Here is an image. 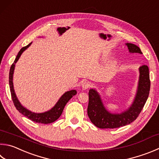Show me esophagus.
I'll return each mask as SVG.
<instances>
[{
  "label": "esophagus",
  "instance_id": "1",
  "mask_svg": "<svg viewBox=\"0 0 159 159\" xmlns=\"http://www.w3.org/2000/svg\"><path fill=\"white\" fill-rule=\"evenodd\" d=\"M90 83H89V82L88 81H84L82 83V88L83 89H88L89 87H90Z\"/></svg>",
  "mask_w": 159,
  "mask_h": 159
}]
</instances>
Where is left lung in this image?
Instances as JSON below:
<instances>
[{"label":"left lung","mask_w":159,"mask_h":159,"mask_svg":"<svg viewBox=\"0 0 159 159\" xmlns=\"http://www.w3.org/2000/svg\"><path fill=\"white\" fill-rule=\"evenodd\" d=\"M130 53H143L138 46L131 43H126ZM139 80L138 89L134 102L126 111L120 114L111 113L106 109L96 89L89 90V103L88 115L91 122L98 128L115 129L126 126L134 122L140 113L149 97L150 90V80L149 68L143 65L139 68Z\"/></svg>","instance_id":"obj_1"}]
</instances>
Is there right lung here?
I'll return each instance as SVG.
<instances>
[{"label": "right lung", "mask_w": 159, "mask_h": 159, "mask_svg": "<svg viewBox=\"0 0 159 159\" xmlns=\"http://www.w3.org/2000/svg\"><path fill=\"white\" fill-rule=\"evenodd\" d=\"M32 42L30 43L29 44H28L25 47H23L21 50L19 51L17 55L15 60H14V63L11 65L10 70L9 74V83H10V92H11V99H12L14 105L15 106L16 108L18 110L19 112L24 115V116L27 117L28 119L31 120L34 122L37 123H42V124H50L55 122L60 117V115H62L63 109H64L65 105L67 104V103L70 101L71 97H73L75 94H76L77 92L75 89H72L70 91L66 92L65 93L62 95V96L60 98L58 102L56 103V104L55 105L53 108H52L49 111L47 112H42V113H35V112H33L30 111H28V109L24 108L23 106L21 103L19 102L18 99L16 96L15 92H14V86H13V74L14 70V67H15L16 62L18 61L20 56L22 54L25 49L30 47Z\"/></svg>", "instance_id": "right-lung-1"}]
</instances>
